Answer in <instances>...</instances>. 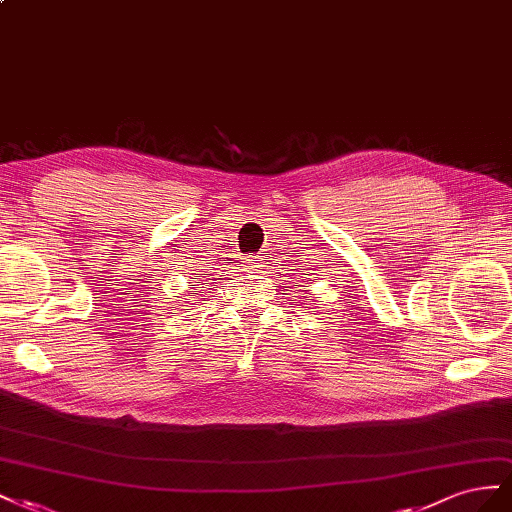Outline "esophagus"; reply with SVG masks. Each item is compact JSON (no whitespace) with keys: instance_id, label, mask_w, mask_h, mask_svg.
<instances>
[{"instance_id":"esophagus-1","label":"esophagus","mask_w":512,"mask_h":512,"mask_svg":"<svg viewBox=\"0 0 512 512\" xmlns=\"http://www.w3.org/2000/svg\"><path fill=\"white\" fill-rule=\"evenodd\" d=\"M246 266L251 268V270H257V268H261V257H257V255H251L246 259Z\"/></svg>"}]
</instances>
